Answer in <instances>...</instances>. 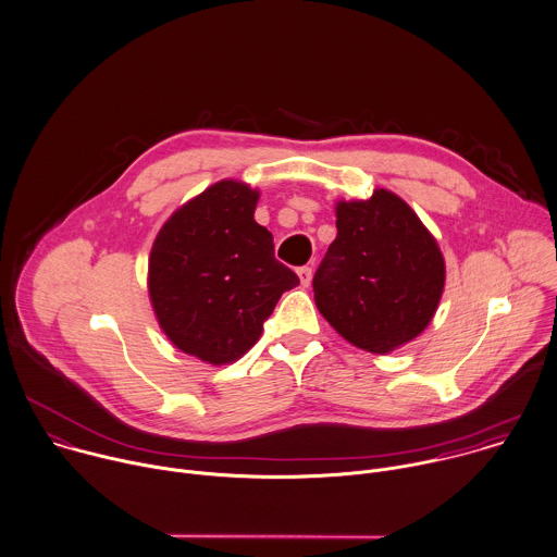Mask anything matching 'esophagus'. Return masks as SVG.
Returning a JSON list of instances; mask_svg holds the SVG:
<instances>
[{"instance_id": "obj_1", "label": "esophagus", "mask_w": 557, "mask_h": 557, "mask_svg": "<svg viewBox=\"0 0 557 557\" xmlns=\"http://www.w3.org/2000/svg\"><path fill=\"white\" fill-rule=\"evenodd\" d=\"M298 272V278H300V285L302 287H309L311 285V276H313V270L309 265H302L296 270Z\"/></svg>"}]
</instances>
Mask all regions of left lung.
<instances>
[{
    "mask_svg": "<svg viewBox=\"0 0 557 557\" xmlns=\"http://www.w3.org/2000/svg\"><path fill=\"white\" fill-rule=\"evenodd\" d=\"M337 237L315 276L313 298L352 346L385 355L418 337L444 292V257L411 207L387 189L335 205Z\"/></svg>",
    "mask_w": 557,
    "mask_h": 557,
    "instance_id": "8db88e82",
    "label": "left lung"
}]
</instances>
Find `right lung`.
Here are the masks:
<instances>
[{"mask_svg": "<svg viewBox=\"0 0 557 557\" xmlns=\"http://www.w3.org/2000/svg\"><path fill=\"white\" fill-rule=\"evenodd\" d=\"M257 200L246 183L220 181L172 213L150 252L148 292L163 333L213 366L248 352L283 292L300 283L255 222Z\"/></svg>", "mask_w": 557, "mask_h": 557, "instance_id": "1", "label": "right lung"}]
</instances>
